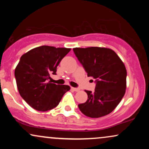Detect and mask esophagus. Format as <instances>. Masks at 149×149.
I'll return each mask as SVG.
<instances>
[{
    "label": "esophagus",
    "mask_w": 149,
    "mask_h": 149,
    "mask_svg": "<svg viewBox=\"0 0 149 149\" xmlns=\"http://www.w3.org/2000/svg\"><path fill=\"white\" fill-rule=\"evenodd\" d=\"M71 90H73L75 92H78L80 90L79 88H71Z\"/></svg>",
    "instance_id": "1"
}]
</instances>
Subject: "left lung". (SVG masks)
Segmentation results:
<instances>
[{
    "label": "left lung",
    "instance_id": "8db88e82",
    "mask_svg": "<svg viewBox=\"0 0 149 149\" xmlns=\"http://www.w3.org/2000/svg\"><path fill=\"white\" fill-rule=\"evenodd\" d=\"M88 76L95 79V91L85 90L88 100L78 104L80 111L90 118L110 113L118 105L126 90L127 71L122 60L112 49L90 47L73 49Z\"/></svg>",
    "mask_w": 149,
    "mask_h": 149
}]
</instances>
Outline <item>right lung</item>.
I'll list each match as a JSON object with an SVG mask.
<instances>
[{
  "instance_id": "1",
  "label": "right lung",
  "mask_w": 149,
  "mask_h": 149,
  "mask_svg": "<svg viewBox=\"0 0 149 149\" xmlns=\"http://www.w3.org/2000/svg\"><path fill=\"white\" fill-rule=\"evenodd\" d=\"M70 48L42 45L24 54L15 71L18 91L30 107L47 111L59 104L69 85H56L49 81Z\"/></svg>"
}]
</instances>
